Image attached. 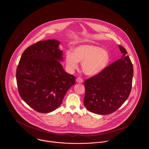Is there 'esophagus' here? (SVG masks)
<instances>
[{"label": "esophagus", "mask_w": 149, "mask_h": 149, "mask_svg": "<svg viewBox=\"0 0 149 149\" xmlns=\"http://www.w3.org/2000/svg\"><path fill=\"white\" fill-rule=\"evenodd\" d=\"M77 81L79 83H82L83 82V80L81 78H78L77 79Z\"/></svg>", "instance_id": "1"}]
</instances>
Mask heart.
Segmentation results:
<instances>
[{"label":"heart","mask_w":149,"mask_h":149,"mask_svg":"<svg viewBox=\"0 0 149 149\" xmlns=\"http://www.w3.org/2000/svg\"><path fill=\"white\" fill-rule=\"evenodd\" d=\"M111 61L109 52L100 47L93 45H82L75 47L73 53L68 51L65 62L70 71L77 69L81 62L82 69L86 75L95 76L106 69Z\"/></svg>","instance_id":"1"}]
</instances>
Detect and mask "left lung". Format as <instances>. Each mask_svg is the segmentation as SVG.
I'll list each match as a JSON object with an SVG mask.
<instances>
[{
	"label": "left lung",
	"instance_id": "left-lung-1",
	"mask_svg": "<svg viewBox=\"0 0 149 149\" xmlns=\"http://www.w3.org/2000/svg\"><path fill=\"white\" fill-rule=\"evenodd\" d=\"M122 55L99 74L86 80L84 104L94 113L107 115L117 110L131 92L133 65L126 49L118 45Z\"/></svg>",
	"mask_w": 149,
	"mask_h": 149
}]
</instances>
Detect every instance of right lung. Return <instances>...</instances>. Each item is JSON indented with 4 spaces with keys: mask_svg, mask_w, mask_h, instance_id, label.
Wrapping results in <instances>:
<instances>
[{
    "mask_svg": "<svg viewBox=\"0 0 149 149\" xmlns=\"http://www.w3.org/2000/svg\"><path fill=\"white\" fill-rule=\"evenodd\" d=\"M60 43L47 40L29 46L17 68V84L22 99L40 113L55 111L75 84V77L65 72L60 62L63 60Z\"/></svg>",
    "mask_w": 149,
    "mask_h": 149,
    "instance_id": "right-lung-1",
    "label": "right lung"
}]
</instances>
